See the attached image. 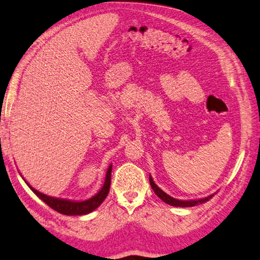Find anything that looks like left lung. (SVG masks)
I'll return each instance as SVG.
<instances>
[{"mask_svg": "<svg viewBox=\"0 0 260 260\" xmlns=\"http://www.w3.org/2000/svg\"><path fill=\"white\" fill-rule=\"evenodd\" d=\"M149 182H150L151 188L154 189V192L156 193V196H157L159 199H162L166 204L175 206V207H192V206H197L199 204L206 203V201H208L213 197V194H212V196H208L206 198H203V199H198V200H178V199H175V198H172L169 194H167L166 192H163L162 189H160L157 185L154 183L151 176H149Z\"/></svg>", "mask_w": 260, "mask_h": 260, "instance_id": "8db88e82", "label": "left lung"}]
</instances>
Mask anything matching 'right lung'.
Here are the masks:
<instances>
[{"label": "right lung", "instance_id": "obj_1", "mask_svg": "<svg viewBox=\"0 0 260 260\" xmlns=\"http://www.w3.org/2000/svg\"><path fill=\"white\" fill-rule=\"evenodd\" d=\"M111 171H112V166H110L106 172L105 182L101 191L94 194L92 198H90L88 200L84 201H72V200H66V199H59V198L49 197L37 191L36 188L28 185V187L32 189V192L39 197L45 204H47L49 207L54 209V211L59 212L64 215H84V214H89L92 211H94L98 206H100L103 201L105 200V198L108 197L110 192V185H111Z\"/></svg>", "mask_w": 260, "mask_h": 260}]
</instances>
